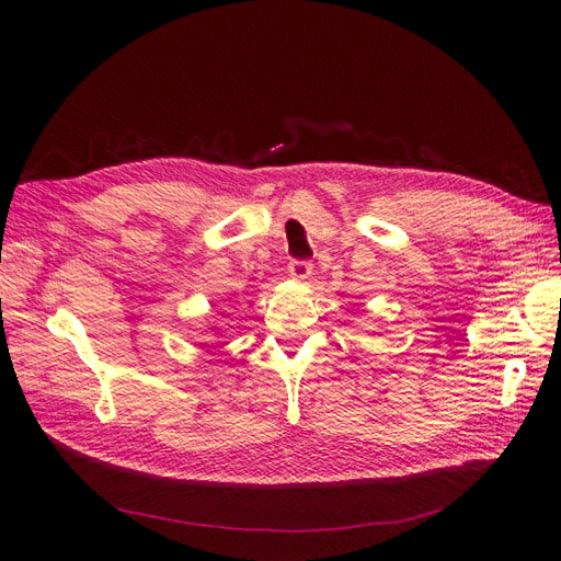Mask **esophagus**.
Wrapping results in <instances>:
<instances>
[{
  "mask_svg": "<svg viewBox=\"0 0 561 561\" xmlns=\"http://www.w3.org/2000/svg\"><path fill=\"white\" fill-rule=\"evenodd\" d=\"M310 272H312V263H310V261L296 259V261L289 263V275H291L294 279H306V277L310 275Z\"/></svg>",
  "mask_w": 561,
  "mask_h": 561,
  "instance_id": "1",
  "label": "esophagus"
}]
</instances>
